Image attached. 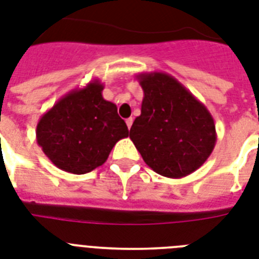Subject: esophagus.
Returning a JSON list of instances; mask_svg holds the SVG:
<instances>
[{
    "label": "esophagus",
    "instance_id": "esophagus-1",
    "mask_svg": "<svg viewBox=\"0 0 259 259\" xmlns=\"http://www.w3.org/2000/svg\"><path fill=\"white\" fill-rule=\"evenodd\" d=\"M126 125H127V127H132V125H133V118H127L126 119Z\"/></svg>",
    "mask_w": 259,
    "mask_h": 259
}]
</instances>
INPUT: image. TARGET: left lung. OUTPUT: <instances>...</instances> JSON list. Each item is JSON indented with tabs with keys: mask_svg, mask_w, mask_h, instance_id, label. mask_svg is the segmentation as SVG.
Listing matches in <instances>:
<instances>
[{
	"mask_svg": "<svg viewBox=\"0 0 259 259\" xmlns=\"http://www.w3.org/2000/svg\"><path fill=\"white\" fill-rule=\"evenodd\" d=\"M144 90L130 140L145 163L167 178L186 177L205 163L217 142L213 115L173 75H136Z\"/></svg>",
	"mask_w": 259,
	"mask_h": 259,
	"instance_id": "8db88e82",
	"label": "left lung"
}]
</instances>
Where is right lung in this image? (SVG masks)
<instances>
[{"instance_id":"right-lung-1","label":"right lung","mask_w":259,"mask_h":259,"mask_svg":"<svg viewBox=\"0 0 259 259\" xmlns=\"http://www.w3.org/2000/svg\"><path fill=\"white\" fill-rule=\"evenodd\" d=\"M98 78L57 101L39 118L37 144L58 169L85 174L104 165L111 149L129 136L115 104L102 97Z\"/></svg>"}]
</instances>
